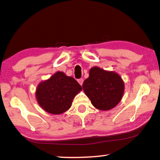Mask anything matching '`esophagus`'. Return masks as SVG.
Here are the masks:
<instances>
[{
  "label": "esophagus",
  "instance_id": "obj_1",
  "mask_svg": "<svg viewBox=\"0 0 160 160\" xmlns=\"http://www.w3.org/2000/svg\"><path fill=\"white\" fill-rule=\"evenodd\" d=\"M78 82H79V83L80 84L81 86H82V84H83V79H82V78H81V79H78Z\"/></svg>",
  "mask_w": 160,
  "mask_h": 160
}]
</instances>
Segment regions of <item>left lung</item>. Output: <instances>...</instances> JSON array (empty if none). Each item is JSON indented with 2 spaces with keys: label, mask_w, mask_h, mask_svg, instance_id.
Listing matches in <instances>:
<instances>
[{
  "label": "left lung",
  "mask_w": 160,
  "mask_h": 160,
  "mask_svg": "<svg viewBox=\"0 0 160 160\" xmlns=\"http://www.w3.org/2000/svg\"><path fill=\"white\" fill-rule=\"evenodd\" d=\"M85 94L95 108L107 111L119 103L124 92V82L118 74L98 67L91 68L83 83Z\"/></svg>",
  "instance_id": "1"
}]
</instances>
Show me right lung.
<instances>
[{
	"label": "right lung",
	"mask_w": 160,
	"mask_h": 160,
	"mask_svg": "<svg viewBox=\"0 0 160 160\" xmlns=\"http://www.w3.org/2000/svg\"><path fill=\"white\" fill-rule=\"evenodd\" d=\"M82 87L73 77L58 72L39 84L36 90L38 104L48 113L61 114L72 106V99Z\"/></svg>",
	"instance_id": "add662e5"
}]
</instances>
